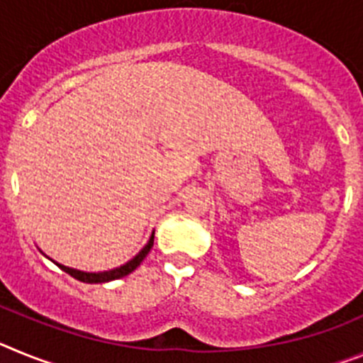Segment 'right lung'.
Listing matches in <instances>:
<instances>
[{
  "instance_id": "add662e5",
  "label": "right lung",
  "mask_w": 363,
  "mask_h": 363,
  "mask_svg": "<svg viewBox=\"0 0 363 363\" xmlns=\"http://www.w3.org/2000/svg\"><path fill=\"white\" fill-rule=\"evenodd\" d=\"M152 243H154V233L150 234L149 242L145 243V247H143L142 251L138 252L134 258H130L127 264L120 265V267L108 269V271H101V272H85V271H79V269H72V267H67V265L57 264V262H54V259L52 262L57 265V267L62 269V271H65L67 274H70V277L76 278V280L83 281V284H105V281L118 280V278H123V277H127V274H130V272H133L138 265L142 264L143 258L149 255Z\"/></svg>"
}]
</instances>
